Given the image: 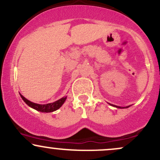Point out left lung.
<instances>
[{"mask_svg": "<svg viewBox=\"0 0 160 160\" xmlns=\"http://www.w3.org/2000/svg\"><path fill=\"white\" fill-rule=\"evenodd\" d=\"M110 105H112V104H110ZM112 106H115V107H116V108H124V107H120V106H114V105H112ZM129 106H127V107H124V108H128Z\"/></svg>", "mask_w": 160, "mask_h": 160, "instance_id": "8db88e82", "label": "left lung"}]
</instances>
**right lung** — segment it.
<instances>
[{
    "instance_id": "1",
    "label": "right lung",
    "mask_w": 160,
    "mask_h": 160,
    "mask_svg": "<svg viewBox=\"0 0 160 160\" xmlns=\"http://www.w3.org/2000/svg\"><path fill=\"white\" fill-rule=\"evenodd\" d=\"M21 98H22V100L31 108H34V109L37 110L38 112H52L54 111H56V110L58 109L59 108H61V106L64 104V102H65L67 99L66 97H63L61 99H58V101H55L54 102L52 103H48V104H45V105H41V104H37V103H34L32 102H30L29 100L26 99L24 96H22V95L20 94Z\"/></svg>"
}]
</instances>
